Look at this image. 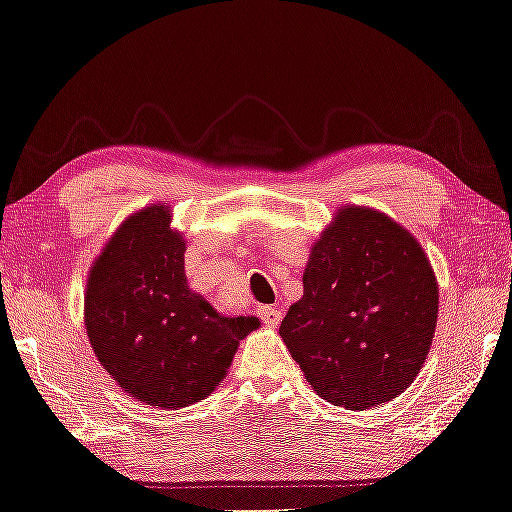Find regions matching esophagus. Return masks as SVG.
<instances>
[{
  "instance_id": "esophagus-1",
  "label": "esophagus",
  "mask_w": 512,
  "mask_h": 512,
  "mask_svg": "<svg viewBox=\"0 0 512 512\" xmlns=\"http://www.w3.org/2000/svg\"><path fill=\"white\" fill-rule=\"evenodd\" d=\"M257 312H259V319H262L269 329H276V326L282 322V312L278 308H271V305H262Z\"/></svg>"
}]
</instances>
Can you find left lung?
<instances>
[{
  "label": "left lung",
  "mask_w": 512,
  "mask_h": 512,
  "mask_svg": "<svg viewBox=\"0 0 512 512\" xmlns=\"http://www.w3.org/2000/svg\"><path fill=\"white\" fill-rule=\"evenodd\" d=\"M423 248L384 213L347 207L310 253L280 335L319 398L368 409L409 388L437 326Z\"/></svg>",
  "instance_id": "8db88e82"
}]
</instances>
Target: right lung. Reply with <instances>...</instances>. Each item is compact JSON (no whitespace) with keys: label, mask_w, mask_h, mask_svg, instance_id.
Instances as JSON below:
<instances>
[{"label":"right lung","mask_w":512,"mask_h":512,"mask_svg":"<svg viewBox=\"0 0 512 512\" xmlns=\"http://www.w3.org/2000/svg\"><path fill=\"white\" fill-rule=\"evenodd\" d=\"M183 243L170 211L147 207L124 220L91 266L85 324L94 354L135 400L177 409L223 381L255 317L218 315L190 292Z\"/></svg>","instance_id":"right-lung-1"}]
</instances>
